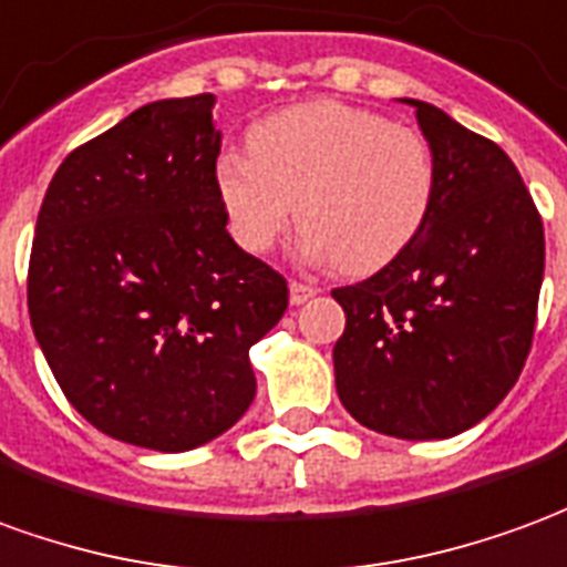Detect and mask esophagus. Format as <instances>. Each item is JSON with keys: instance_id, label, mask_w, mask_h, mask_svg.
<instances>
[{"instance_id": "34e87169", "label": "esophagus", "mask_w": 567, "mask_h": 567, "mask_svg": "<svg viewBox=\"0 0 567 567\" xmlns=\"http://www.w3.org/2000/svg\"><path fill=\"white\" fill-rule=\"evenodd\" d=\"M315 296H317V287H311V284H302V280H292L290 284V302L292 305L311 302Z\"/></svg>"}]
</instances>
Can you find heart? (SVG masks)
Returning a JSON list of instances; mask_svg holds the SVG:
<instances>
[{
    "mask_svg": "<svg viewBox=\"0 0 567 567\" xmlns=\"http://www.w3.org/2000/svg\"><path fill=\"white\" fill-rule=\"evenodd\" d=\"M247 152L216 162V195L244 250L268 252L296 219L315 259L348 275L393 262L436 198L431 143L381 112L315 100L252 124Z\"/></svg>",
    "mask_w": 567,
    "mask_h": 567,
    "instance_id": "b5f03b06",
    "label": "heart"
}]
</instances>
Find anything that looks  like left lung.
<instances>
[{"label":"left lung","instance_id":"1","mask_svg":"<svg viewBox=\"0 0 567 567\" xmlns=\"http://www.w3.org/2000/svg\"><path fill=\"white\" fill-rule=\"evenodd\" d=\"M436 198L421 235L354 287L332 290L341 405L369 431L445 440L495 409L532 351L544 223L507 152L421 100Z\"/></svg>","mask_w":567,"mask_h":567}]
</instances>
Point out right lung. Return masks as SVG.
Wrapping results in <instances>:
<instances>
[{
  "label": "right lung",
  "instance_id": "add662e5",
  "mask_svg": "<svg viewBox=\"0 0 567 567\" xmlns=\"http://www.w3.org/2000/svg\"><path fill=\"white\" fill-rule=\"evenodd\" d=\"M213 103L158 100L72 148L30 252V323L60 391L155 452L210 443L250 409V348L290 302L226 231Z\"/></svg>",
  "mask_w": 567,
  "mask_h": 567
}]
</instances>
